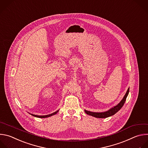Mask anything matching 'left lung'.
Returning a JSON list of instances; mask_svg holds the SVG:
<instances>
[{
  "mask_svg": "<svg viewBox=\"0 0 148 148\" xmlns=\"http://www.w3.org/2000/svg\"><path fill=\"white\" fill-rule=\"evenodd\" d=\"M129 91H130V88H128L126 94L125 95L124 97H123V100L120 101V103L118 105H116V106H115L113 108L109 110L108 111H107L103 112H91V111H87V110H84V111L88 115L93 116L96 118H100V119H104V118H107V117L110 116L111 115H113L116 112L119 111L122 108V107L124 106V104L125 102L126 99L127 97V96L129 93Z\"/></svg>",
  "mask_w": 148,
  "mask_h": 148,
  "instance_id": "left-lung-1",
  "label": "left lung"
}]
</instances>
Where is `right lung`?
Here are the masks:
<instances>
[{"mask_svg": "<svg viewBox=\"0 0 148 148\" xmlns=\"http://www.w3.org/2000/svg\"><path fill=\"white\" fill-rule=\"evenodd\" d=\"M58 112V111H56V112H53L52 114H49V115H34V114H30L34 116L38 117V118H47V117H49L50 116H52V115L56 114Z\"/></svg>", "mask_w": 148, "mask_h": 148, "instance_id": "right-lung-1", "label": "right lung"}]
</instances>
